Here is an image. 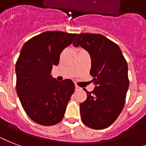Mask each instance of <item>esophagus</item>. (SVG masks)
Returning a JSON list of instances; mask_svg holds the SVG:
<instances>
[{
	"mask_svg": "<svg viewBox=\"0 0 146 146\" xmlns=\"http://www.w3.org/2000/svg\"><path fill=\"white\" fill-rule=\"evenodd\" d=\"M81 89V88L80 87H79L78 86H75V90L76 91H79V90H80Z\"/></svg>",
	"mask_w": 146,
	"mask_h": 146,
	"instance_id": "1",
	"label": "esophagus"
}]
</instances>
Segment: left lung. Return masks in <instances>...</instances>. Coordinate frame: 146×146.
I'll return each mask as SVG.
<instances>
[{
	"label": "left lung",
	"instance_id": "left-lung-1",
	"mask_svg": "<svg viewBox=\"0 0 146 146\" xmlns=\"http://www.w3.org/2000/svg\"><path fill=\"white\" fill-rule=\"evenodd\" d=\"M73 44L89 52L96 86L91 92L84 89L87 98L80 104L81 119L92 129H104L117 120L124 106L129 88L127 63L117 44L100 34H80Z\"/></svg>",
	"mask_w": 146,
	"mask_h": 146
}]
</instances>
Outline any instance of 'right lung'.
<instances>
[{
  "label": "right lung",
  "instance_id": "obj_1",
  "mask_svg": "<svg viewBox=\"0 0 146 146\" xmlns=\"http://www.w3.org/2000/svg\"><path fill=\"white\" fill-rule=\"evenodd\" d=\"M77 34L44 32L24 44L16 64L17 92L29 117L43 126L60 122L74 92L70 80L57 81L50 75L60 55Z\"/></svg>",
  "mask_w": 146,
  "mask_h": 146
}]
</instances>
